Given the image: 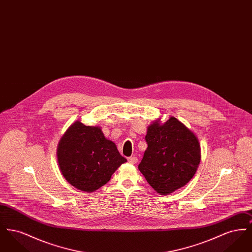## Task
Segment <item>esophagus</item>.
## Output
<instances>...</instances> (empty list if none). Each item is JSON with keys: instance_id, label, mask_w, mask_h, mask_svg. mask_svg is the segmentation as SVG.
Masks as SVG:
<instances>
[{"instance_id": "1", "label": "esophagus", "mask_w": 252, "mask_h": 252, "mask_svg": "<svg viewBox=\"0 0 252 252\" xmlns=\"http://www.w3.org/2000/svg\"><path fill=\"white\" fill-rule=\"evenodd\" d=\"M127 160H128V162H129V163L135 164V163H137V162H138V158L135 156L129 157V158H127Z\"/></svg>"}]
</instances>
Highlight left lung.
<instances>
[{"instance_id":"obj_1","label":"left lung","mask_w":252,"mask_h":252,"mask_svg":"<svg viewBox=\"0 0 252 252\" xmlns=\"http://www.w3.org/2000/svg\"><path fill=\"white\" fill-rule=\"evenodd\" d=\"M145 141L139 170L158 193L167 195L192 180L200 162V145L182 123L175 117L163 125L156 121L148 126Z\"/></svg>"}]
</instances>
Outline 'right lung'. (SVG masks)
I'll return each instance as SVG.
<instances>
[{"instance_id":"add662e5","label":"right lung","mask_w":252,"mask_h":252,"mask_svg":"<svg viewBox=\"0 0 252 252\" xmlns=\"http://www.w3.org/2000/svg\"><path fill=\"white\" fill-rule=\"evenodd\" d=\"M60 171L76 189L94 192L126 159L98 126L75 122L61 138L58 148Z\"/></svg>"}]
</instances>
